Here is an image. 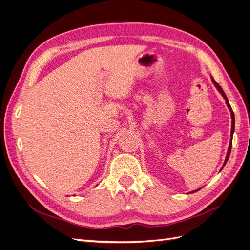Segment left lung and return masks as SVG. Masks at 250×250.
I'll use <instances>...</instances> for the list:
<instances>
[{"mask_svg":"<svg viewBox=\"0 0 250 250\" xmlns=\"http://www.w3.org/2000/svg\"><path fill=\"white\" fill-rule=\"evenodd\" d=\"M211 81H213V83L215 84V86L217 87V89L219 90V92L221 93V95L223 96V98L225 99V102H226V104H228V107H229V109L230 110V115H231V132H230V135H231V139H230V143H229V151H228V154H226V157H225V162H224V164H223V167L224 166L226 165V163H228V161H229V154H230V151H231V145H232V134H233V131H234V115H233V111H232V109H231V106H230V104H229V100H228V97H226V95H225V93L223 92V89H222V87L218 84V83L214 80V79H211ZM223 167L221 168V169H223ZM198 191V190H197ZM194 192H196V191H194ZM194 192H191V193H194Z\"/></svg>","mask_w":250,"mask_h":250,"instance_id":"obj_1","label":"left lung"}]
</instances>
